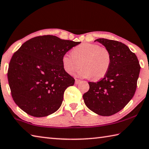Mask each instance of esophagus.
Returning a JSON list of instances; mask_svg holds the SVG:
<instances>
[{
	"mask_svg": "<svg viewBox=\"0 0 149 149\" xmlns=\"http://www.w3.org/2000/svg\"><path fill=\"white\" fill-rule=\"evenodd\" d=\"M80 82H81V81L79 80V79H77L75 80V84H78L79 83H80Z\"/></svg>",
	"mask_w": 149,
	"mask_h": 149,
	"instance_id": "34e87169",
	"label": "esophagus"
}]
</instances>
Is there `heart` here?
I'll return each instance as SVG.
<instances>
[{
    "label": "heart",
    "instance_id": "obj_1",
    "mask_svg": "<svg viewBox=\"0 0 149 149\" xmlns=\"http://www.w3.org/2000/svg\"><path fill=\"white\" fill-rule=\"evenodd\" d=\"M111 54L108 49L97 44L84 43L74 47L72 54H65L62 58L65 71L74 74L81 66L78 75L83 78L99 80L109 71L111 65Z\"/></svg>",
    "mask_w": 149,
    "mask_h": 149
}]
</instances>
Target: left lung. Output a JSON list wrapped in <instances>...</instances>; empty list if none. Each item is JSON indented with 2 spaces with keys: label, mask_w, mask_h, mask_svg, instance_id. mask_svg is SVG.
Listing matches in <instances>:
<instances>
[{
  "label": "left lung",
  "mask_w": 149,
  "mask_h": 149,
  "mask_svg": "<svg viewBox=\"0 0 149 149\" xmlns=\"http://www.w3.org/2000/svg\"><path fill=\"white\" fill-rule=\"evenodd\" d=\"M109 50L111 65L104 77L89 82L90 89L83 95L86 106L100 116H111L122 110L135 93L140 65L134 53L122 42L99 38L95 40Z\"/></svg>",
  "instance_id": "left-lung-1"
}]
</instances>
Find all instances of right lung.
<instances>
[{
  "label": "right lung",
  "mask_w": 149,
  "mask_h": 149,
  "mask_svg": "<svg viewBox=\"0 0 149 149\" xmlns=\"http://www.w3.org/2000/svg\"><path fill=\"white\" fill-rule=\"evenodd\" d=\"M80 43L46 35L22 44L13 55L8 72L12 97L22 110L43 117L59 108L65 90L75 82L63 68L62 58Z\"/></svg>",
  "instance_id": "obj_1"
}]
</instances>
